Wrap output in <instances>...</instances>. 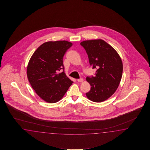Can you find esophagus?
Returning <instances> with one entry per match:
<instances>
[{
  "mask_svg": "<svg viewBox=\"0 0 150 150\" xmlns=\"http://www.w3.org/2000/svg\"><path fill=\"white\" fill-rule=\"evenodd\" d=\"M83 78L77 79V81H78V82H79V83H82V82H83Z\"/></svg>",
  "mask_w": 150,
  "mask_h": 150,
  "instance_id": "1",
  "label": "esophagus"
}]
</instances>
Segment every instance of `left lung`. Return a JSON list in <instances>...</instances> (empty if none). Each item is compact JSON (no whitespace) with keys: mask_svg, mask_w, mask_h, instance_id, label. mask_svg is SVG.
<instances>
[{"mask_svg":"<svg viewBox=\"0 0 150 150\" xmlns=\"http://www.w3.org/2000/svg\"><path fill=\"white\" fill-rule=\"evenodd\" d=\"M80 45L85 49L93 69H97L96 76L86 78L91 85L86 96L93 102H103L116 92L121 82V58L110 45L101 39L83 41Z\"/></svg>","mask_w":150,"mask_h":150,"instance_id":"1","label":"left lung"}]
</instances>
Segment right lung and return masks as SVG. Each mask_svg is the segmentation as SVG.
I'll use <instances>...</instances> for the list:
<instances>
[{"mask_svg":"<svg viewBox=\"0 0 150 150\" xmlns=\"http://www.w3.org/2000/svg\"><path fill=\"white\" fill-rule=\"evenodd\" d=\"M72 43L67 41H48L38 47L30 58L27 76L35 93L45 102L53 103L63 98L72 81L64 71L63 58Z\"/></svg>","mask_w":150,"mask_h":150,"instance_id":"1","label":"right lung"}]
</instances>
